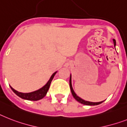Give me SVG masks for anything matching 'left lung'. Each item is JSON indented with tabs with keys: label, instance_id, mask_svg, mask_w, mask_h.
Listing matches in <instances>:
<instances>
[{
	"label": "left lung",
	"instance_id": "left-lung-1",
	"mask_svg": "<svg viewBox=\"0 0 127 127\" xmlns=\"http://www.w3.org/2000/svg\"><path fill=\"white\" fill-rule=\"evenodd\" d=\"M113 41H114V46L115 47V45H116V42H115V39H113ZM70 90L71 92H72V94L73 96L76 100L80 102L81 104H83L84 105H89V106H95V105H98L100 104H101L102 102H103L104 101H102V102H89V101H86L83 100L82 98H81L80 97H79L78 96H77L75 92L73 90L72 86V80H71V75H70Z\"/></svg>",
	"mask_w": 127,
	"mask_h": 127
}]
</instances>
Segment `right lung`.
I'll list each match as a JSON object with an SVG mask.
<instances>
[{"label": "right lung", "instance_id": "add662e5", "mask_svg": "<svg viewBox=\"0 0 127 127\" xmlns=\"http://www.w3.org/2000/svg\"><path fill=\"white\" fill-rule=\"evenodd\" d=\"M56 73L57 72H54L52 74V76H51V78L49 80V81H47V83L44 85V87H42V88H40L38 90L35 91H33V92L28 93H23L18 92L16 90H15L14 89L12 88V87H11L12 90L13 91L15 95H17L18 96H19V97L23 98V99L34 101L39 100L43 98L46 95V94H47V91H48V89L49 88V86H50V84L51 83V81H52V80L54 78L55 75Z\"/></svg>", "mask_w": 127, "mask_h": 127}]
</instances>
